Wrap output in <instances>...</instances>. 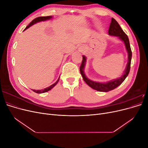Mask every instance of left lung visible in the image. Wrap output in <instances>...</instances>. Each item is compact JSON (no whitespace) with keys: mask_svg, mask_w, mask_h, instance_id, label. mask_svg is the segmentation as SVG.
Listing matches in <instances>:
<instances>
[{"mask_svg":"<svg viewBox=\"0 0 148 148\" xmlns=\"http://www.w3.org/2000/svg\"><path fill=\"white\" fill-rule=\"evenodd\" d=\"M108 33L110 36L118 37L120 40H122L125 44V48H126L127 52L128 53V62L123 75L118 78L110 80V81L107 82L106 83H101L92 81V80L89 79L84 73V67L85 65H86V57L84 56H83L82 63L79 69L80 73H81L84 81L86 82V83L93 89H95V90L100 92H108L117 88L123 83L125 78L127 77V76L130 72V70L132 53L131 51L129 39L127 35L124 33V31L121 28L120 26L117 23V21L114 18H113L111 20V23L110 24Z\"/></svg>","mask_w":148,"mask_h":148,"instance_id":"1","label":"left lung"}]
</instances>
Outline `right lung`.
Listing matches in <instances>:
<instances>
[{"instance_id":"right-lung-1","label":"right lung","mask_w":148,"mask_h":148,"mask_svg":"<svg viewBox=\"0 0 148 148\" xmlns=\"http://www.w3.org/2000/svg\"><path fill=\"white\" fill-rule=\"evenodd\" d=\"M52 17H53V16H39V17H38V18H36L34 19L32 21H31V23H30L27 26H26V28L24 29V31L26 30V29H27L28 28H29L30 27V26H33V25H34V24H36V23H39V22H40V21H46V20H50V19L52 18ZM59 78H60V77L59 78V79H58L57 80V82H56V83L52 84V85H51L50 86H49V87H47V88H44V89H41V90H36V89H32V90H33L34 92H36V93H38V94H41V93H44V92H47V91H50L51 89H52L53 87H54V86H56V85L57 84V83H58V82H59Z\"/></svg>"}]
</instances>
